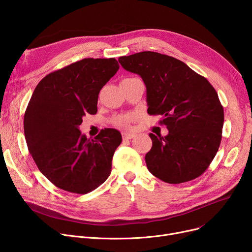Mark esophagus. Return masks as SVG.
Listing matches in <instances>:
<instances>
[{
	"instance_id": "esophagus-1",
	"label": "esophagus",
	"mask_w": 252,
	"mask_h": 252,
	"mask_svg": "<svg viewBox=\"0 0 252 252\" xmlns=\"http://www.w3.org/2000/svg\"><path fill=\"white\" fill-rule=\"evenodd\" d=\"M136 137V134L130 133V131H124L123 133V139L124 140H130Z\"/></svg>"
}]
</instances>
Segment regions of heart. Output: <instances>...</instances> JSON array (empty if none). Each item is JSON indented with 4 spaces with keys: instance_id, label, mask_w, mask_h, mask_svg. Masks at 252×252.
<instances>
[{
    "instance_id": "obj_1",
    "label": "heart",
    "mask_w": 252,
    "mask_h": 252,
    "mask_svg": "<svg viewBox=\"0 0 252 252\" xmlns=\"http://www.w3.org/2000/svg\"><path fill=\"white\" fill-rule=\"evenodd\" d=\"M136 119V114L134 113H125L122 115H117L113 119V124L117 126L122 127H129L131 123Z\"/></svg>"
}]
</instances>
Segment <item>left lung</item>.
Segmentation results:
<instances>
[{"label": "left lung", "instance_id": "obj_1", "mask_svg": "<svg viewBox=\"0 0 252 252\" xmlns=\"http://www.w3.org/2000/svg\"><path fill=\"white\" fill-rule=\"evenodd\" d=\"M146 85L148 114L161 115L165 137L150 134L152 148L145 156L156 178L181 184L200 177L220 148L223 108L207 79L171 56L145 51L118 59Z\"/></svg>", "mask_w": 252, "mask_h": 252}]
</instances>
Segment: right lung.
I'll return each instance as SVG.
<instances>
[{
	"instance_id": "add662e5",
	"label": "right lung",
	"mask_w": 252,
	"mask_h": 252,
	"mask_svg": "<svg viewBox=\"0 0 252 252\" xmlns=\"http://www.w3.org/2000/svg\"><path fill=\"white\" fill-rule=\"evenodd\" d=\"M115 58H85L47 74L24 113V136L39 171L56 187L76 194L97 189L111 173L122 135L104 128L87 139L78 126L97 113L100 90L116 73Z\"/></svg>"
}]
</instances>
